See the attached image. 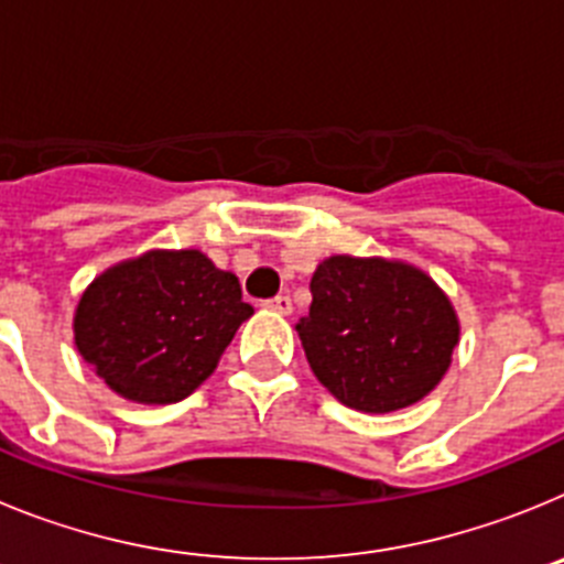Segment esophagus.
I'll list each match as a JSON object with an SVG mask.
<instances>
[{
	"instance_id": "obj_1",
	"label": "esophagus",
	"mask_w": 564,
	"mask_h": 564,
	"mask_svg": "<svg viewBox=\"0 0 564 564\" xmlns=\"http://www.w3.org/2000/svg\"><path fill=\"white\" fill-rule=\"evenodd\" d=\"M265 307H268V311L279 313V316H291V311H293L291 296H273V299H268Z\"/></svg>"
}]
</instances>
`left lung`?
I'll return each instance as SVG.
<instances>
[{
    "instance_id": "obj_1",
    "label": "left lung",
    "mask_w": 564,
    "mask_h": 564,
    "mask_svg": "<svg viewBox=\"0 0 564 564\" xmlns=\"http://www.w3.org/2000/svg\"><path fill=\"white\" fill-rule=\"evenodd\" d=\"M296 333L333 398L383 415L423 401L446 376L460 318L435 279L403 259L336 253L311 279Z\"/></svg>"
}]
</instances>
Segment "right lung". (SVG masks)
<instances>
[{
  "label": "right lung",
  "mask_w": 564,
  "mask_h": 564,
  "mask_svg": "<svg viewBox=\"0 0 564 564\" xmlns=\"http://www.w3.org/2000/svg\"><path fill=\"white\" fill-rule=\"evenodd\" d=\"M251 316L231 271L197 248H154L89 282L73 336L115 395L154 406L192 395Z\"/></svg>",
  "instance_id": "right-lung-1"
}]
</instances>
